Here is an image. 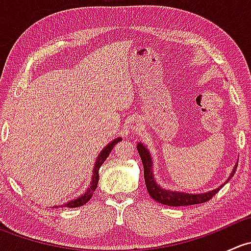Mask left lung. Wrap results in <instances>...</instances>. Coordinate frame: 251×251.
Segmentation results:
<instances>
[{
	"instance_id": "obj_1",
	"label": "left lung",
	"mask_w": 251,
	"mask_h": 251,
	"mask_svg": "<svg viewBox=\"0 0 251 251\" xmlns=\"http://www.w3.org/2000/svg\"><path fill=\"white\" fill-rule=\"evenodd\" d=\"M137 151L141 156L142 164H143L144 181H146V187L147 189H148V193L149 196H151L154 201H158V203L169 205V206H187V205L201 204L210 201V199L221 189V187L225 186L224 183L222 186H220L219 188L214 189V191H210L206 192V193L201 194L184 193V192H176L163 188V187H160V184L156 183L155 178H154L153 160H151V153H149V151L147 149V147L143 146L142 143H138ZM237 165L238 164H235L233 171L231 173V176L228 177V179H231L232 177H233L235 170H237ZM228 179H227L226 182H228Z\"/></svg>"
}]
</instances>
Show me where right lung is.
Here are the masks:
<instances>
[{"mask_svg":"<svg viewBox=\"0 0 251 251\" xmlns=\"http://www.w3.org/2000/svg\"><path fill=\"white\" fill-rule=\"evenodd\" d=\"M121 138H116V140H114L113 142H110L109 144H107L105 146V148H103L102 151H100V155H98L97 160H96V164H95V168H93V175H92V181H91V184L90 187H88L87 189H86L85 193L82 194L81 197H77L76 199H74V201H68V203L63 204L62 206L63 207H77V206H82L83 204L87 203L88 201H90L91 198H92L93 193H95L96 188H97V184H98V179H100V174H98V171H100V168L102 166V164L104 163L105 159L109 156L110 151H113L114 146H115L118 142H120ZM55 207L58 206H53V209H55Z\"/></svg>","mask_w":251,"mask_h":251,"instance_id":"1","label":"right lung"}]
</instances>
